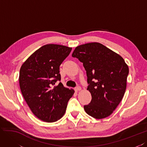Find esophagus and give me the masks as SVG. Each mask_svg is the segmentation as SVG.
I'll return each mask as SVG.
<instances>
[{"instance_id": "34e87169", "label": "esophagus", "mask_w": 147, "mask_h": 147, "mask_svg": "<svg viewBox=\"0 0 147 147\" xmlns=\"http://www.w3.org/2000/svg\"><path fill=\"white\" fill-rule=\"evenodd\" d=\"M81 87L80 86H77L76 87H75V90L76 91H79L81 90Z\"/></svg>"}]
</instances>
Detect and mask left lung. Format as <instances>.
<instances>
[{"label": "left lung", "instance_id": "left-lung-1", "mask_svg": "<svg viewBox=\"0 0 147 147\" xmlns=\"http://www.w3.org/2000/svg\"><path fill=\"white\" fill-rule=\"evenodd\" d=\"M82 63L87 77V90L92 100L84 106L95 119L110 116L122 100L126 89L128 66L123 58L97 42L81 45L72 54Z\"/></svg>", "mask_w": 147, "mask_h": 147}]
</instances>
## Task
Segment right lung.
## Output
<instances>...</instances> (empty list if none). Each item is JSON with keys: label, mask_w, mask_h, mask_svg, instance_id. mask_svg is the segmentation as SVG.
<instances>
[{"label": "right lung", "mask_w": 147, "mask_h": 147, "mask_svg": "<svg viewBox=\"0 0 147 147\" xmlns=\"http://www.w3.org/2000/svg\"><path fill=\"white\" fill-rule=\"evenodd\" d=\"M72 48L47 44L37 50L22 65L19 83L22 95L32 113L39 119L53 123L64 115L74 91L61 81L60 66Z\"/></svg>", "instance_id": "obj_1"}]
</instances>
